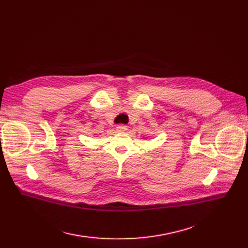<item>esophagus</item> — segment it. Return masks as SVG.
Returning a JSON list of instances; mask_svg holds the SVG:
<instances>
[{
  "mask_svg": "<svg viewBox=\"0 0 248 248\" xmlns=\"http://www.w3.org/2000/svg\"><path fill=\"white\" fill-rule=\"evenodd\" d=\"M127 129V126L126 125H124V124H120L116 126V131L117 132H125Z\"/></svg>",
  "mask_w": 248,
  "mask_h": 248,
  "instance_id": "1",
  "label": "esophagus"
}]
</instances>
